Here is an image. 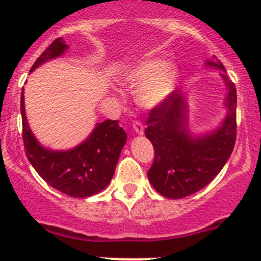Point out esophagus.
Instances as JSON below:
<instances>
[{"instance_id": "obj_1", "label": "esophagus", "mask_w": 261, "mask_h": 261, "mask_svg": "<svg viewBox=\"0 0 261 261\" xmlns=\"http://www.w3.org/2000/svg\"><path fill=\"white\" fill-rule=\"evenodd\" d=\"M133 129H135V132L137 133V135H144V125H142L140 121H135V123H133Z\"/></svg>"}]
</instances>
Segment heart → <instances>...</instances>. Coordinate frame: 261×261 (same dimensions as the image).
<instances>
[{
    "instance_id": "1",
    "label": "heart",
    "mask_w": 261,
    "mask_h": 261,
    "mask_svg": "<svg viewBox=\"0 0 261 261\" xmlns=\"http://www.w3.org/2000/svg\"><path fill=\"white\" fill-rule=\"evenodd\" d=\"M177 71L172 64L154 59L141 62L125 77V84L133 90H140L138 105L154 108L162 105L176 85Z\"/></svg>"
}]
</instances>
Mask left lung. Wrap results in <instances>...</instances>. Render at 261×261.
I'll return each mask as SVG.
<instances>
[{
  "label": "left lung",
  "mask_w": 261,
  "mask_h": 261,
  "mask_svg": "<svg viewBox=\"0 0 261 261\" xmlns=\"http://www.w3.org/2000/svg\"><path fill=\"white\" fill-rule=\"evenodd\" d=\"M206 66L221 69L220 61ZM227 114L213 132L192 136L188 130V103L181 90L172 91L162 105L150 111L146 136L154 146V162L147 177L154 190L168 199H183L208 186L230 158L237 138V89L225 73Z\"/></svg>",
  "instance_id": "8db88e82"
}]
</instances>
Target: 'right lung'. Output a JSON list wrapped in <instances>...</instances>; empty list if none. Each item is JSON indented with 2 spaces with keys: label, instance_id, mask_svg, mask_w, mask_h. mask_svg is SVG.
Wrapping results in <instances>:
<instances>
[{
  "label": "right lung",
  "instance_id": "right-lung-1",
  "mask_svg": "<svg viewBox=\"0 0 261 261\" xmlns=\"http://www.w3.org/2000/svg\"><path fill=\"white\" fill-rule=\"evenodd\" d=\"M68 49L62 38L56 39L32 65L35 70L44 62L60 57ZM23 144L32 167L50 187L70 197H89L103 191L115 174L126 133L117 120L96 123L91 135L69 150H50L36 140L27 123L24 96H20Z\"/></svg>",
  "mask_w": 261,
  "mask_h": 261
}]
</instances>
